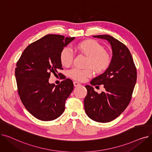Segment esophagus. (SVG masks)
Returning <instances> with one entry per match:
<instances>
[{"instance_id":"obj_1","label":"esophagus","mask_w":152,"mask_h":152,"mask_svg":"<svg viewBox=\"0 0 152 152\" xmlns=\"http://www.w3.org/2000/svg\"><path fill=\"white\" fill-rule=\"evenodd\" d=\"M73 84H74V86H75V87H77V86H80V85H81V84H80V83H78V82H77V81H74V82H73Z\"/></svg>"}]
</instances>
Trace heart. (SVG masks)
<instances>
[{"label":"heart","mask_w":152,"mask_h":152,"mask_svg":"<svg viewBox=\"0 0 152 152\" xmlns=\"http://www.w3.org/2000/svg\"><path fill=\"white\" fill-rule=\"evenodd\" d=\"M77 49L88 57L87 66H91L98 73L105 71L110 66L111 61L110 55L105 51L104 47L95 40H87L79 43ZM61 63L64 66H70L73 59V53L68 47L62 49L60 55ZM69 76L75 80L84 81L93 75L91 68L80 69L73 68L68 72Z\"/></svg>","instance_id":"b5f03b06"}]
</instances>
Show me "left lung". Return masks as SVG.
<instances>
[{"label": "left lung", "instance_id": "left-lung-1", "mask_svg": "<svg viewBox=\"0 0 152 152\" xmlns=\"http://www.w3.org/2000/svg\"><path fill=\"white\" fill-rule=\"evenodd\" d=\"M93 37L107 40L110 44L112 58L104 73L91 81L92 85L103 84L106 91L98 94L91 86H86L84 109L92 120L107 123L120 115L129 105L136 83L137 71L131 52L124 44L107 34Z\"/></svg>", "mask_w": 152, "mask_h": 152}]
</instances>
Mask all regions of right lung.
I'll use <instances>...</instances> for the list:
<instances>
[{
  "instance_id": "add662e5",
  "label": "right lung",
  "mask_w": 152,
  "mask_h": 152,
  "mask_svg": "<svg viewBox=\"0 0 152 152\" xmlns=\"http://www.w3.org/2000/svg\"><path fill=\"white\" fill-rule=\"evenodd\" d=\"M75 39L47 34L29 44L17 61L15 77L20 99L39 120H53L65 111V101L74 89L73 81L63 75V81L55 86L49 79L51 73L62 68L61 51Z\"/></svg>"
}]
</instances>
